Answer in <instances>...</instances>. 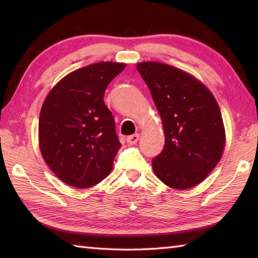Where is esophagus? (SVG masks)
Masks as SVG:
<instances>
[{"instance_id": "1", "label": "esophagus", "mask_w": 258, "mask_h": 258, "mask_svg": "<svg viewBox=\"0 0 258 258\" xmlns=\"http://www.w3.org/2000/svg\"><path fill=\"white\" fill-rule=\"evenodd\" d=\"M140 139V135L139 134H133V135H130L127 139H126V142H127L128 144L133 145V144H136L138 143V141Z\"/></svg>"}]
</instances>
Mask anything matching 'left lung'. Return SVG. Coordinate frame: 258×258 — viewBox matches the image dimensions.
<instances>
[{
	"label": "left lung",
	"instance_id": "1",
	"mask_svg": "<svg viewBox=\"0 0 258 258\" xmlns=\"http://www.w3.org/2000/svg\"><path fill=\"white\" fill-rule=\"evenodd\" d=\"M138 70L161 115L165 145L153 158L156 176L172 188L200 184L220 162L225 130L220 106L207 87L182 70L157 62Z\"/></svg>",
	"mask_w": 258,
	"mask_h": 258
}]
</instances>
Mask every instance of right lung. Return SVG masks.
I'll use <instances>...</instances> for the list:
<instances>
[{"mask_svg":"<svg viewBox=\"0 0 258 258\" xmlns=\"http://www.w3.org/2000/svg\"><path fill=\"white\" fill-rule=\"evenodd\" d=\"M123 63L98 62L65 76L48 93L38 119L45 163L71 186L86 188L111 173L120 147L104 92Z\"/></svg>","mask_w":258,"mask_h":258,"instance_id":"1","label":"right lung"}]
</instances>
